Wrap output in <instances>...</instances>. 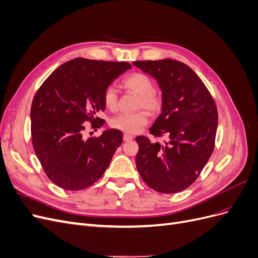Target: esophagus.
Wrapping results in <instances>:
<instances>
[{
    "instance_id": "1",
    "label": "esophagus",
    "mask_w": 258,
    "mask_h": 258,
    "mask_svg": "<svg viewBox=\"0 0 258 258\" xmlns=\"http://www.w3.org/2000/svg\"><path fill=\"white\" fill-rule=\"evenodd\" d=\"M134 139V137L132 136H130V135H127V134H124L123 135V141L124 142H128V141H131V140Z\"/></svg>"
}]
</instances>
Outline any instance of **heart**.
Instances as JSON below:
<instances>
[{
  "label": "heart",
  "mask_w": 258,
  "mask_h": 258,
  "mask_svg": "<svg viewBox=\"0 0 258 258\" xmlns=\"http://www.w3.org/2000/svg\"><path fill=\"white\" fill-rule=\"evenodd\" d=\"M123 86L127 89L140 96L139 106L144 107L148 112L157 113L162 106V99L157 91L154 90V82L144 73H132L123 80ZM104 105L111 111H115L118 103L117 89L114 86H108L103 93ZM148 122V115L145 111L137 113H121L114 116L110 120L111 127L118 129L124 134L135 135L141 131Z\"/></svg>",
  "instance_id": "b5f03b06"
}]
</instances>
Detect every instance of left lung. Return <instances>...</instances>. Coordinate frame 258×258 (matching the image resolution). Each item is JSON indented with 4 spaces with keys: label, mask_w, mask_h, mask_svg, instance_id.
I'll return each instance as SVG.
<instances>
[{
    "label": "left lung",
    "mask_w": 258,
    "mask_h": 258,
    "mask_svg": "<svg viewBox=\"0 0 258 258\" xmlns=\"http://www.w3.org/2000/svg\"><path fill=\"white\" fill-rule=\"evenodd\" d=\"M134 66L157 81L161 113L151 134L163 143L137 137V169L154 190L175 194L199 176L214 150L217 108L204 82L183 62L172 59L135 61Z\"/></svg>",
    "instance_id": "left-lung-1"
}]
</instances>
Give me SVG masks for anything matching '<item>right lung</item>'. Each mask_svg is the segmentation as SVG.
I'll use <instances>...</instances> for the list:
<instances>
[{"instance_id":"obj_1","label":"right lung","mask_w":258,"mask_h":258,"mask_svg":"<svg viewBox=\"0 0 258 258\" xmlns=\"http://www.w3.org/2000/svg\"><path fill=\"white\" fill-rule=\"evenodd\" d=\"M128 62L76 58L61 64L37 90L31 106L34 152L46 175L67 190L85 189L103 175L122 142L121 131L108 129L99 138H83L84 122H105L103 93Z\"/></svg>"}]
</instances>
